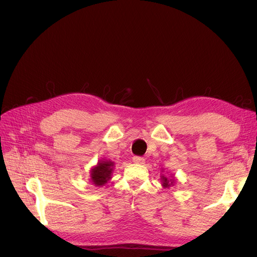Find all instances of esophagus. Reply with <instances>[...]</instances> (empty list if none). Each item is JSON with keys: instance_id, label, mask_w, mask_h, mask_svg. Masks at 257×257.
I'll use <instances>...</instances> for the list:
<instances>
[{"instance_id": "34e87169", "label": "esophagus", "mask_w": 257, "mask_h": 257, "mask_svg": "<svg viewBox=\"0 0 257 257\" xmlns=\"http://www.w3.org/2000/svg\"><path fill=\"white\" fill-rule=\"evenodd\" d=\"M133 162L136 163V164H143V163L145 162V159L142 157H137L136 155V157L133 158Z\"/></svg>"}]
</instances>
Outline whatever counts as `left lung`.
I'll return each mask as SVG.
<instances>
[{
    "instance_id": "8db88e82",
    "label": "left lung",
    "mask_w": 257,
    "mask_h": 257,
    "mask_svg": "<svg viewBox=\"0 0 257 257\" xmlns=\"http://www.w3.org/2000/svg\"><path fill=\"white\" fill-rule=\"evenodd\" d=\"M162 181H163V185H164L165 188H167V186H169L170 184L173 183L172 180H170V184H169V180H167V178L164 177V176H162Z\"/></svg>"
}]
</instances>
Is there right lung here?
Returning <instances> with one entry per match:
<instances>
[{"label":"right lung","mask_w":257,"mask_h":257,"mask_svg":"<svg viewBox=\"0 0 257 257\" xmlns=\"http://www.w3.org/2000/svg\"><path fill=\"white\" fill-rule=\"evenodd\" d=\"M112 166H113V163L110 161L99 162L97 166L92 169V173H91L92 182L95 185L105 184L110 179Z\"/></svg>","instance_id":"right-lung-1"}]
</instances>
